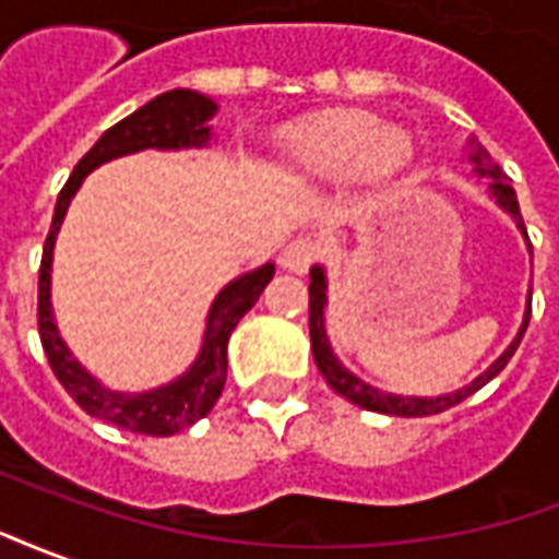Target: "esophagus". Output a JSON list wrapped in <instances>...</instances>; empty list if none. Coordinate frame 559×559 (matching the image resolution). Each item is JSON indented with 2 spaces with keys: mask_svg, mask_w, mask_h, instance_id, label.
Returning a JSON list of instances; mask_svg holds the SVG:
<instances>
[{
  "mask_svg": "<svg viewBox=\"0 0 559 559\" xmlns=\"http://www.w3.org/2000/svg\"><path fill=\"white\" fill-rule=\"evenodd\" d=\"M312 262H316V243L307 238L285 243L283 252H280V267L288 271V274H307Z\"/></svg>",
  "mask_w": 559,
  "mask_h": 559,
  "instance_id": "esophagus-1",
  "label": "esophagus"
}]
</instances>
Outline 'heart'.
Here are the masks:
<instances>
[{
	"mask_svg": "<svg viewBox=\"0 0 559 559\" xmlns=\"http://www.w3.org/2000/svg\"><path fill=\"white\" fill-rule=\"evenodd\" d=\"M285 173L304 185L357 178L372 193H393L414 166V140L366 112H336L300 124L285 140Z\"/></svg>",
	"mask_w": 559,
	"mask_h": 559,
	"instance_id": "obj_1",
	"label": "heart"
}]
</instances>
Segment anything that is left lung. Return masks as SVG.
Masks as SVG:
<instances>
[{
	"instance_id": "1",
	"label": "left lung",
	"mask_w": 559,
	"mask_h": 559,
	"mask_svg": "<svg viewBox=\"0 0 559 559\" xmlns=\"http://www.w3.org/2000/svg\"><path fill=\"white\" fill-rule=\"evenodd\" d=\"M471 145V154H467V160L474 163V173L479 178H491V185H488V193L495 195V202L503 211H507L509 217L515 219V226L527 240V229H524V219H521L519 211V199H515V190L500 178V169H497L491 157H488L483 145H476L474 140L467 142ZM527 247H531V240H527ZM309 340H312V357H316V366H319V372L324 374V381H328L342 399H348L352 405L366 411H374V414H386V417H431V414H441V411L452 408V405H459L467 396H474L479 386H486L495 374L503 372V366L512 360V354L519 348L521 336H524V330H527V321H531V297H527V309H524V321H521L519 336L509 342V348L500 357H497L495 364L488 366L486 372L476 374L474 381L462 390H452V393H443V396H399V393H384V390H378V386L366 384L364 378H357L352 369H345L342 360L333 354L328 340V328H324V309H328V274H324V267L316 264L312 271H309Z\"/></svg>"
}]
</instances>
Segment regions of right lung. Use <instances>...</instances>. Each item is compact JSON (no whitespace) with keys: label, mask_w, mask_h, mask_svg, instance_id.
I'll use <instances>...</instances> for the list:
<instances>
[{"label":"right lung","mask_w":559,"mask_h":559,"mask_svg":"<svg viewBox=\"0 0 559 559\" xmlns=\"http://www.w3.org/2000/svg\"><path fill=\"white\" fill-rule=\"evenodd\" d=\"M214 116H217V104L211 97L190 92V88H173V92H163L154 100H148L136 112H130L128 118H121L92 145L83 160L73 166V175L68 178V185L62 187L59 202H56L50 235L44 240V259H40L38 274V333L52 372L85 414L107 419L118 429L151 435V438H166V435L187 429L195 419L207 417L211 408L217 405L223 384H226V366H229L226 352H229L231 330L238 328V321L255 307L264 285L274 280V264L267 262L255 271H247V274H240L238 280H231L229 285L219 288V295L214 297V304L207 309L202 348L195 354L193 364L187 366L175 381L140 390V393H128V390H109L104 381H97L59 336L50 300L52 247H56V238L62 229L68 205H71L76 190L83 187L85 175L95 173L97 166L116 160V157L136 154V151L145 148H205L211 142L207 121Z\"/></svg>","instance_id":"obj_1"}]
</instances>
